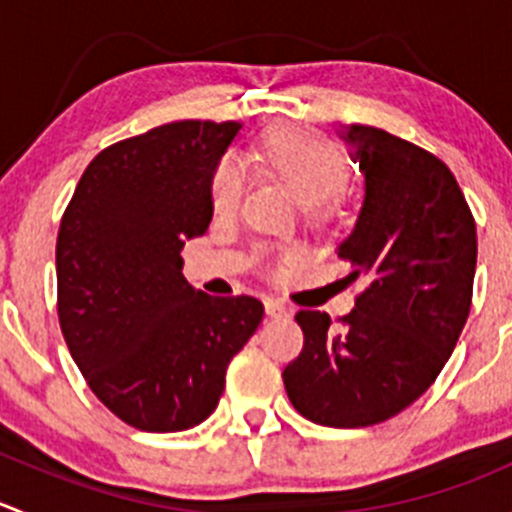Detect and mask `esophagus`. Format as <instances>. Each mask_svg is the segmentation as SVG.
<instances>
[{"instance_id":"esophagus-1","label":"esophagus","mask_w":512,"mask_h":512,"mask_svg":"<svg viewBox=\"0 0 512 512\" xmlns=\"http://www.w3.org/2000/svg\"><path fill=\"white\" fill-rule=\"evenodd\" d=\"M265 312H267V317H275V320L290 317V310H287L280 300H265Z\"/></svg>"}]
</instances>
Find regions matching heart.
Returning <instances> with one entry per match:
<instances>
[{"mask_svg":"<svg viewBox=\"0 0 512 512\" xmlns=\"http://www.w3.org/2000/svg\"><path fill=\"white\" fill-rule=\"evenodd\" d=\"M255 160L280 182L312 217L330 212L332 197L347 180V162L340 147L317 132L280 127L260 142ZM245 195V175L232 160H220L210 175V205L217 215H235Z\"/></svg>","mask_w":512,"mask_h":512,"instance_id":"heart-1","label":"heart"}]
</instances>
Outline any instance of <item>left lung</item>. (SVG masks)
Masks as SVG:
<instances>
[{
  "label": "left lung",
  "mask_w": 512,
  "mask_h": 512,
  "mask_svg": "<svg viewBox=\"0 0 512 512\" xmlns=\"http://www.w3.org/2000/svg\"><path fill=\"white\" fill-rule=\"evenodd\" d=\"M365 177L355 227L337 245L365 280L332 330L327 312H297L305 347L282 372L290 403L327 428H367L403 413L435 382L473 300L478 235L453 172L377 127L337 130Z\"/></svg>",
  "instance_id": "1"
}]
</instances>
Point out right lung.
Instances as JSON below:
<instances>
[{
    "mask_svg": "<svg viewBox=\"0 0 512 512\" xmlns=\"http://www.w3.org/2000/svg\"><path fill=\"white\" fill-rule=\"evenodd\" d=\"M240 122L185 119L99 152L57 237L62 335L92 393L127 425L177 433L215 413L232 357L260 327L255 297L182 275L212 220L210 175Z\"/></svg>",
    "mask_w": 512,
    "mask_h": 512,
    "instance_id": "obj_1",
    "label": "right lung"
}]
</instances>
